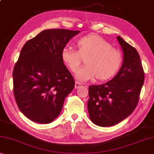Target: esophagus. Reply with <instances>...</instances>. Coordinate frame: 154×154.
<instances>
[{
  "label": "esophagus",
  "instance_id": "34e87169",
  "mask_svg": "<svg viewBox=\"0 0 154 154\" xmlns=\"http://www.w3.org/2000/svg\"><path fill=\"white\" fill-rule=\"evenodd\" d=\"M82 85H84L82 84V83H81V82H79L76 81V82H75V89H78V88H79V87H80L81 86H82ZM85 86H86V85H85Z\"/></svg>",
  "mask_w": 154,
  "mask_h": 154
}]
</instances>
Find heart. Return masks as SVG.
Instances as JSON below:
<instances>
[{
	"label": "heart",
	"instance_id": "1",
	"mask_svg": "<svg viewBox=\"0 0 154 154\" xmlns=\"http://www.w3.org/2000/svg\"><path fill=\"white\" fill-rule=\"evenodd\" d=\"M77 51L64 47L61 59L72 73H76L85 59L86 65L79 71L76 79L87 81L96 78L103 81L114 76L122 63V55L105 38L96 34L82 37L75 43Z\"/></svg>",
	"mask_w": 154,
	"mask_h": 154
}]
</instances>
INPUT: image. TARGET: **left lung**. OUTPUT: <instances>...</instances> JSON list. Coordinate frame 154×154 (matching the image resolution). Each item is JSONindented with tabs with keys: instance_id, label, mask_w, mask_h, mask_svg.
<instances>
[{
	"instance_id": "1",
	"label": "left lung",
	"mask_w": 154,
	"mask_h": 154,
	"mask_svg": "<svg viewBox=\"0 0 154 154\" xmlns=\"http://www.w3.org/2000/svg\"><path fill=\"white\" fill-rule=\"evenodd\" d=\"M124 60L117 75L110 81L89 87L87 108L89 117L100 127L113 126L134 112L145 80L140 56L136 49L117 36Z\"/></svg>"
}]
</instances>
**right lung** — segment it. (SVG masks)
Returning a JSON list of instances; mask_svg holds the SVG:
<instances>
[{"instance_id":"obj_1","label":"right lung","mask_w":154,"mask_h":154,"mask_svg":"<svg viewBox=\"0 0 154 154\" xmlns=\"http://www.w3.org/2000/svg\"><path fill=\"white\" fill-rule=\"evenodd\" d=\"M79 31L46 29L23 47L13 71V91L20 112L48 124L57 118L75 81L61 59L63 49Z\"/></svg>"}]
</instances>
